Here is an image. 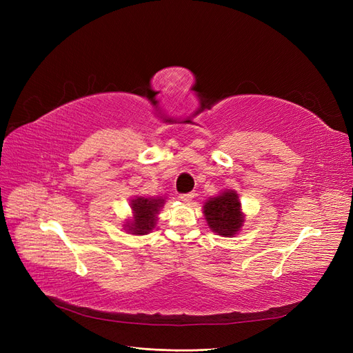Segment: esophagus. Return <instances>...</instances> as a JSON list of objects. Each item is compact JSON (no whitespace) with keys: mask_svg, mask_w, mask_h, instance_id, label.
<instances>
[{"mask_svg":"<svg viewBox=\"0 0 353 353\" xmlns=\"http://www.w3.org/2000/svg\"><path fill=\"white\" fill-rule=\"evenodd\" d=\"M193 197H194V193H188V194H181V196H179V200H181V201H184V203H190L191 200H193Z\"/></svg>","mask_w":353,"mask_h":353,"instance_id":"1","label":"esophagus"}]
</instances>
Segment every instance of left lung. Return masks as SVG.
I'll list each match as a JSON object with an SVG mask.
<instances>
[{"label": "left lung", "mask_w": 353, "mask_h": 353, "mask_svg": "<svg viewBox=\"0 0 353 353\" xmlns=\"http://www.w3.org/2000/svg\"><path fill=\"white\" fill-rule=\"evenodd\" d=\"M209 228L221 237H234L244 225V213L237 191L225 188L215 197H209L203 205Z\"/></svg>", "instance_id": "left-lung-1"}]
</instances>
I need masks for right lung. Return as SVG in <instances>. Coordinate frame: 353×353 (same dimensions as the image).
<instances>
[{
	"label": "right lung",
	"mask_w": 353,
	"mask_h": 353,
	"mask_svg": "<svg viewBox=\"0 0 353 353\" xmlns=\"http://www.w3.org/2000/svg\"><path fill=\"white\" fill-rule=\"evenodd\" d=\"M165 201L166 197L162 196H135L130 201L132 215L123 223V230L131 236H145V234L152 232L157 223L160 209L165 206Z\"/></svg>",
	"instance_id": "add662e5"
}]
</instances>
